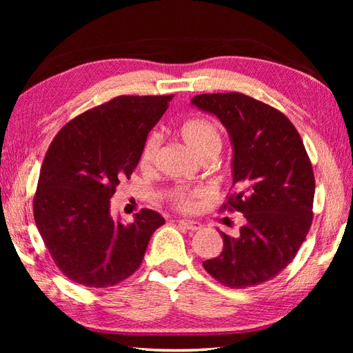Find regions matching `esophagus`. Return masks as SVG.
<instances>
[{"instance_id":"1","label":"esophagus","mask_w":353,"mask_h":353,"mask_svg":"<svg viewBox=\"0 0 353 353\" xmlns=\"http://www.w3.org/2000/svg\"><path fill=\"white\" fill-rule=\"evenodd\" d=\"M179 223V226H182L183 229H186V230H191V232H196V230H200L201 228V224L199 223V221H191V220H179L177 221Z\"/></svg>"}]
</instances>
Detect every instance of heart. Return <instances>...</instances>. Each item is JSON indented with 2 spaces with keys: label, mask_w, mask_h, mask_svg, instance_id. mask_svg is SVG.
<instances>
[{
  "label": "heart",
  "mask_w": 353,
  "mask_h": 353,
  "mask_svg": "<svg viewBox=\"0 0 353 353\" xmlns=\"http://www.w3.org/2000/svg\"><path fill=\"white\" fill-rule=\"evenodd\" d=\"M181 134L194 153L201 161L208 157H215L220 152L223 138L221 132L214 121L203 117L191 118L185 121L181 127ZM162 145V138L159 133L152 132L144 141V145L141 150V163L144 167H152L154 163L157 153ZM200 196L199 191H186V190H174L170 194V201L179 211H190L196 203V199Z\"/></svg>",
  "instance_id": "obj_1"
}]
</instances>
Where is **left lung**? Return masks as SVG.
Here are the masks:
<instances>
[{"label": "left lung", "mask_w": 353, "mask_h": 353, "mask_svg": "<svg viewBox=\"0 0 353 353\" xmlns=\"http://www.w3.org/2000/svg\"><path fill=\"white\" fill-rule=\"evenodd\" d=\"M192 104L211 112L234 144L235 191L221 211H238L245 226L221 234L223 252L203 262L229 288L256 287L294 259L312 223L316 181L301 134L281 110L241 92L200 94Z\"/></svg>", "instance_id": "8db88e82"}]
</instances>
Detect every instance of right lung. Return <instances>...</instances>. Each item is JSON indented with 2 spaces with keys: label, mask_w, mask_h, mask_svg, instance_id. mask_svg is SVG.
Here are the masks:
<instances>
[{
  "label": "right lung",
  "mask_w": 353,
  "mask_h": 353,
  "mask_svg": "<svg viewBox=\"0 0 353 353\" xmlns=\"http://www.w3.org/2000/svg\"><path fill=\"white\" fill-rule=\"evenodd\" d=\"M172 95H119L66 123L45 153L33 199L43 244L79 285L106 288L139 268L163 216L141 209L134 221L110 216V197L130 179L148 132Z\"/></svg>",
  "instance_id": "right-lung-1"
}]
</instances>
